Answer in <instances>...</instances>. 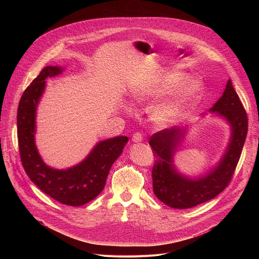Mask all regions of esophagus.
Wrapping results in <instances>:
<instances>
[{
    "mask_svg": "<svg viewBox=\"0 0 259 259\" xmlns=\"http://www.w3.org/2000/svg\"><path fill=\"white\" fill-rule=\"evenodd\" d=\"M142 139H143V137H142V134L140 132H135L132 136V140L134 142H141Z\"/></svg>",
    "mask_w": 259,
    "mask_h": 259,
    "instance_id": "esophagus-1",
    "label": "esophagus"
}]
</instances>
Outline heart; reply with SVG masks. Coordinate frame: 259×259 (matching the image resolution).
Listing matches in <instances>:
<instances>
[{
  "label": "heart",
  "instance_id": "heart-1",
  "mask_svg": "<svg viewBox=\"0 0 259 259\" xmlns=\"http://www.w3.org/2000/svg\"><path fill=\"white\" fill-rule=\"evenodd\" d=\"M187 79L188 76L181 72H166L153 82L137 86L132 92V98L133 100L140 101L149 97L169 93ZM201 91L202 86L197 81L184 83L172 98L159 104L154 109V120L163 125L178 120L183 116L187 108L199 98Z\"/></svg>",
  "mask_w": 259,
  "mask_h": 259
}]
</instances>
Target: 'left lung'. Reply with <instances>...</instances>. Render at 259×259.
<instances>
[{
    "label": "left lung",
    "mask_w": 259,
    "mask_h": 259,
    "mask_svg": "<svg viewBox=\"0 0 259 259\" xmlns=\"http://www.w3.org/2000/svg\"><path fill=\"white\" fill-rule=\"evenodd\" d=\"M210 110L229 121L232 137L223 160L204 177L187 178L178 174L173 167L172 158L186 129L174 126L150 137L149 143L155 157L152 170L154 193L169 207L188 209L210 201L225 191L235 173L248 132V117L231 80L223 96Z\"/></svg>",
    "instance_id": "1"
}]
</instances>
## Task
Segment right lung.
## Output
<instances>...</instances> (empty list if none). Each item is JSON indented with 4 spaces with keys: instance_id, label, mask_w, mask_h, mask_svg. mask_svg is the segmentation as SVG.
Returning a JSON list of instances; mask_svg holds the SVG:
<instances>
[{
    "instance_id": "obj_1",
    "label": "right lung",
    "mask_w": 259,
    "mask_h": 259,
    "mask_svg": "<svg viewBox=\"0 0 259 259\" xmlns=\"http://www.w3.org/2000/svg\"><path fill=\"white\" fill-rule=\"evenodd\" d=\"M61 71L59 66H46L24 90L17 109L18 146L24 171L35 186L57 202L77 207L92 201L104 189L110 167L122 154L128 137L100 141L82 163L72 168L56 170L48 167L34 144L35 109L45 80Z\"/></svg>"
}]
</instances>
